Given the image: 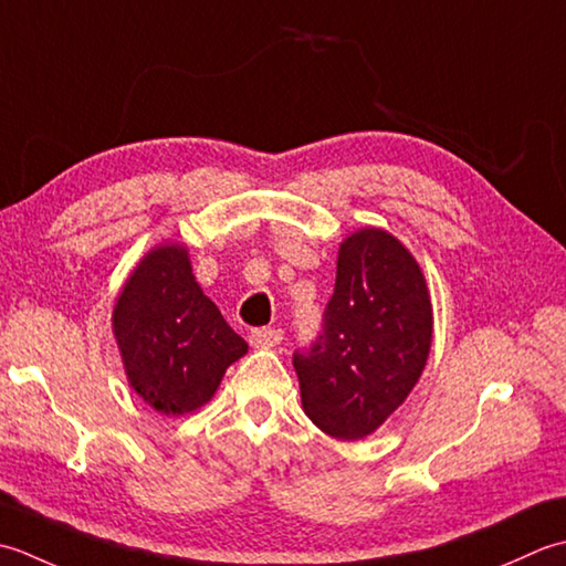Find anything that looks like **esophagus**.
<instances>
[{
  "instance_id": "34e87169",
  "label": "esophagus",
  "mask_w": 566,
  "mask_h": 566,
  "mask_svg": "<svg viewBox=\"0 0 566 566\" xmlns=\"http://www.w3.org/2000/svg\"><path fill=\"white\" fill-rule=\"evenodd\" d=\"M249 342L253 349H271L275 344L283 342V332L281 329H271V327H263V329H253L249 334Z\"/></svg>"
}]
</instances>
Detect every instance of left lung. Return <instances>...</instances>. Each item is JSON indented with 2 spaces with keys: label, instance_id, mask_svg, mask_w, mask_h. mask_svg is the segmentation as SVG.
<instances>
[{
  "label": "left lung",
  "instance_id": "1",
  "mask_svg": "<svg viewBox=\"0 0 566 566\" xmlns=\"http://www.w3.org/2000/svg\"><path fill=\"white\" fill-rule=\"evenodd\" d=\"M432 325L418 259L386 229H356L339 244L325 329L293 356L307 418L342 442L374 434L420 380Z\"/></svg>",
  "mask_w": 566,
  "mask_h": 566
}]
</instances>
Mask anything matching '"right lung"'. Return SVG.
Wrapping results in <instances>:
<instances>
[{"instance_id":"right-lung-1","label":"right lung","mask_w":566,"mask_h":566,"mask_svg":"<svg viewBox=\"0 0 566 566\" xmlns=\"http://www.w3.org/2000/svg\"><path fill=\"white\" fill-rule=\"evenodd\" d=\"M112 332L134 394L168 418L210 402L227 368L249 352L195 281L180 241L136 263L114 303Z\"/></svg>"}]
</instances>
